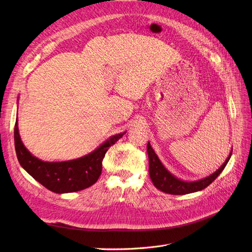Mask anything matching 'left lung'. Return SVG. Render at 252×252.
Here are the masks:
<instances>
[{
	"mask_svg": "<svg viewBox=\"0 0 252 252\" xmlns=\"http://www.w3.org/2000/svg\"><path fill=\"white\" fill-rule=\"evenodd\" d=\"M147 154L149 158V175L156 188L169 194H187L200 191V190L209 186L219 177L220 173L223 171L227 163L229 162L232 155V149L230 150L229 156L227 157L224 164L216 172L197 181H184L175 177L163 165L155 150L152 149L149 142L147 144Z\"/></svg>",
	"mask_w": 252,
	"mask_h": 252,
	"instance_id": "left-lung-1",
	"label": "left lung"
}]
</instances>
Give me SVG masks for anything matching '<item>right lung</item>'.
Instances as JSON below:
<instances>
[{"mask_svg": "<svg viewBox=\"0 0 252 252\" xmlns=\"http://www.w3.org/2000/svg\"><path fill=\"white\" fill-rule=\"evenodd\" d=\"M126 131L111 135L90 154L64 162H46L34 157L23 144L18 117L14 126V145L20 165L32 177L50 191L56 193L77 192L93 186L102 173V162L111 145Z\"/></svg>", "mask_w": 252, "mask_h": 252, "instance_id": "1", "label": "right lung"}]
</instances>
